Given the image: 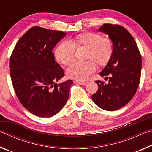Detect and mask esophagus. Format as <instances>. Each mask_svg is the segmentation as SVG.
I'll list each match as a JSON object with an SVG mask.
<instances>
[{"label":"esophagus","instance_id":"obj_1","mask_svg":"<svg viewBox=\"0 0 152 152\" xmlns=\"http://www.w3.org/2000/svg\"><path fill=\"white\" fill-rule=\"evenodd\" d=\"M74 83L80 84V85H86V84H87V82H80V81H74Z\"/></svg>","mask_w":152,"mask_h":152}]
</instances>
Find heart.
Returning <instances> with one entry per match:
<instances>
[{
  "instance_id": "1",
  "label": "heart",
  "mask_w": 152,
  "mask_h": 152,
  "mask_svg": "<svg viewBox=\"0 0 152 152\" xmlns=\"http://www.w3.org/2000/svg\"><path fill=\"white\" fill-rule=\"evenodd\" d=\"M76 47L87 48L86 61H77L67 69L68 78L84 81L94 73L98 65L104 66L111 60L114 51L113 42L109 38H103L97 33L88 32L77 35L72 40H65L58 45L55 57L64 66H68L74 60Z\"/></svg>"
}]
</instances>
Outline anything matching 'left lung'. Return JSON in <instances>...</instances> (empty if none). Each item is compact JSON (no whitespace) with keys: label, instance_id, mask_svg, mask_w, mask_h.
<instances>
[{"label":"left lung","instance_id":"1","mask_svg":"<svg viewBox=\"0 0 152 152\" xmlns=\"http://www.w3.org/2000/svg\"><path fill=\"white\" fill-rule=\"evenodd\" d=\"M98 31L109 35L114 51L111 60L100 73L109 79V82L95 81L99 88L92 95V99L102 109L113 111L127 104L137 91L141 77V56L134 38L125 27L106 23Z\"/></svg>","mask_w":152,"mask_h":152}]
</instances>
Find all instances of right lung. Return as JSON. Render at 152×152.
<instances>
[{"mask_svg":"<svg viewBox=\"0 0 152 152\" xmlns=\"http://www.w3.org/2000/svg\"><path fill=\"white\" fill-rule=\"evenodd\" d=\"M66 33L40 27L29 29L18 41L10 58V72L18 99L41 117H51L66 104L72 80L56 83L64 72L52 50Z\"/></svg>","mask_w":152,"mask_h":152,"instance_id":"right-lung-1","label":"right lung"}]
</instances>
